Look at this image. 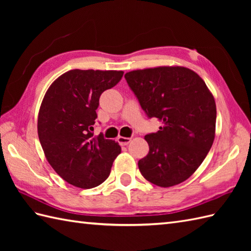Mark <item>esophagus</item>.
<instances>
[{
  "instance_id": "esophagus-1",
  "label": "esophagus",
  "mask_w": 251,
  "mask_h": 251,
  "mask_svg": "<svg viewBox=\"0 0 251 251\" xmlns=\"http://www.w3.org/2000/svg\"><path fill=\"white\" fill-rule=\"evenodd\" d=\"M130 141H131L130 138H127V137H119V138H117V142H119L121 146H127Z\"/></svg>"
}]
</instances>
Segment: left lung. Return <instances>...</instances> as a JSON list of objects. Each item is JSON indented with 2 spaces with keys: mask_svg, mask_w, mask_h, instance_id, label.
Returning a JSON list of instances; mask_svg holds the SVG:
<instances>
[{
  "mask_svg": "<svg viewBox=\"0 0 251 251\" xmlns=\"http://www.w3.org/2000/svg\"><path fill=\"white\" fill-rule=\"evenodd\" d=\"M149 119L162 122L145 136L149 153L138 162L141 175L168 188L183 182L200 167L215 139L217 109L205 82L183 67H158L125 74Z\"/></svg>",
  "mask_w": 251,
  "mask_h": 251,
  "instance_id": "left-lung-1",
  "label": "left lung"
}]
</instances>
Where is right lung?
I'll return each mask as SVG.
<instances>
[{
  "instance_id": "1",
  "label": "right lung",
  "mask_w": 251,
  "mask_h": 251,
  "mask_svg": "<svg viewBox=\"0 0 251 251\" xmlns=\"http://www.w3.org/2000/svg\"><path fill=\"white\" fill-rule=\"evenodd\" d=\"M123 71L71 70L50 85L42 101L37 134L50 166L68 183L92 189L109 177L121 153L119 143L95 137L96 110L104 90L119 83Z\"/></svg>"
}]
</instances>
